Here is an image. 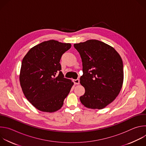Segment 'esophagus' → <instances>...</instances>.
<instances>
[{"mask_svg":"<svg viewBox=\"0 0 146 146\" xmlns=\"http://www.w3.org/2000/svg\"><path fill=\"white\" fill-rule=\"evenodd\" d=\"M73 82H74V84H79L80 80H79V79L73 80Z\"/></svg>","mask_w":146,"mask_h":146,"instance_id":"esophagus-1","label":"esophagus"}]
</instances>
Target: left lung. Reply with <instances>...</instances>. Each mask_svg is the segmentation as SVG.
<instances>
[{
	"mask_svg": "<svg viewBox=\"0 0 146 146\" xmlns=\"http://www.w3.org/2000/svg\"><path fill=\"white\" fill-rule=\"evenodd\" d=\"M82 62L80 84L85 94L81 103L91 109H102L118 95L123 81V62L111 46L98 40L74 44Z\"/></svg>",
	"mask_w": 146,
	"mask_h": 146,
	"instance_id": "obj_1",
	"label": "left lung"
}]
</instances>
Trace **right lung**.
<instances>
[{
  "instance_id": "obj_1",
  "label": "right lung",
  "mask_w": 146,
  "mask_h": 146,
  "mask_svg": "<svg viewBox=\"0 0 146 146\" xmlns=\"http://www.w3.org/2000/svg\"><path fill=\"white\" fill-rule=\"evenodd\" d=\"M71 44L50 40L29 50L24 57L19 82L28 100L40 111L59 110L74 83L60 71L61 56Z\"/></svg>"
}]
</instances>
